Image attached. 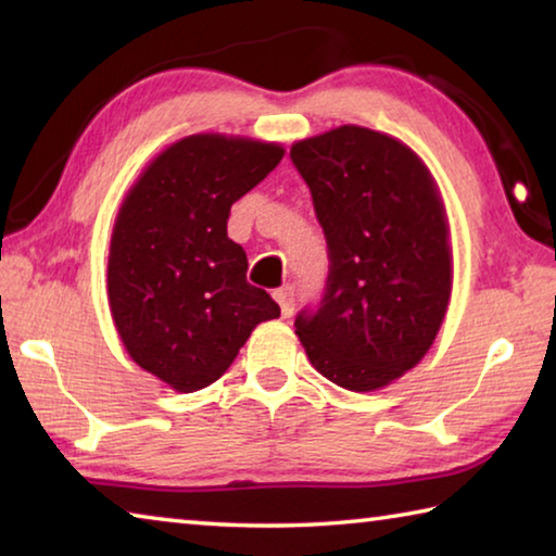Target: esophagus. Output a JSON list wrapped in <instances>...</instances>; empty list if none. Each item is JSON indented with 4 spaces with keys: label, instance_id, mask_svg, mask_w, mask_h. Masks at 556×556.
<instances>
[{
    "label": "esophagus",
    "instance_id": "1",
    "mask_svg": "<svg viewBox=\"0 0 556 556\" xmlns=\"http://www.w3.org/2000/svg\"><path fill=\"white\" fill-rule=\"evenodd\" d=\"M294 289L291 287H281V289H277L275 291V299L279 301V306H281V316L285 318H289L291 314H294Z\"/></svg>",
    "mask_w": 556,
    "mask_h": 556
}]
</instances>
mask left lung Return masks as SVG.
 <instances>
[{
    "instance_id": "left-lung-1",
    "label": "left lung",
    "mask_w": 556,
    "mask_h": 556,
    "mask_svg": "<svg viewBox=\"0 0 556 556\" xmlns=\"http://www.w3.org/2000/svg\"><path fill=\"white\" fill-rule=\"evenodd\" d=\"M328 244L321 304L296 316L314 368L353 392L412 370L451 296L448 223L429 168L400 139L343 125L291 147Z\"/></svg>"
}]
</instances>
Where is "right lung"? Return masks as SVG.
<instances>
[{
  "label": "right lung",
  "mask_w": 556,
  "mask_h": 556,
  "mask_svg": "<svg viewBox=\"0 0 556 556\" xmlns=\"http://www.w3.org/2000/svg\"><path fill=\"white\" fill-rule=\"evenodd\" d=\"M281 156L271 142L191 135L164 149L122 203L108 260L110 312L131 361L168 388H208L255 326L279 316L277 301L248 281L228 218Z\"/></svg>",
  "instance_id": "add662e5"
}]
</instances>
